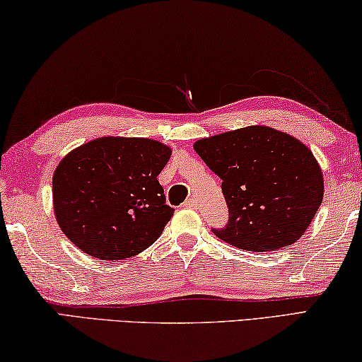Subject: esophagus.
Listing matches in <instances>:
<instances>
[{
    "mask_svg": "<svg viewBox=\"0 0 362 362\" xmlns=\"http://www.w3.org/2000/svg\"><path fill=\"white\" fill-rule=\"evenodd\" d=\"M183 206H185V208H192V209H197L198 208V202H197V198H188L185 203H183Z\"/></svg>",
    "mask_w": 362,
    "mask_h": 362,
    "instance_id": "esophagus-1",
    "label": "esophagus"
}]
</instances>
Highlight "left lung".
I'll use <instances>...</instances> for the list:
<instances>
[{
  "instance_id": "1",
  "label": "left lung",
  "mask_w": 362,
  "mask_h": 362,
  "mask_svg": "<svg viewBox=\"0 0 362 362\" xmlns=\"http://www.w3.org/2000/svg\"><path fill=\"white\" fill-rule=\"evenodd\" d=\"M194 151L222 179L228 222L217 237L246 251L295 243L324 197L317 160L300 140L262 125L209 136Z\"/></svg>"
}]
</instances>
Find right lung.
Wrapping results in <instances>:
<instances>
[{
  "mask_svg": "<svg viewBox=\"0 0 362 362\" xmlns=\"http://www.w3.org/2000/svg\"><path fill=\"white\" fill-rule=\"evenodd\" d=\"M170 153L159 141L120 136H103L69 153L53 175L61 230L103 261L141 253L174 216L158 182Z\"/></svg>",
  "mask_w": 362,
  "mask_h": 362,
  "instance_id": "add662e5",
  "label": "right lung"
}]
</instances>
